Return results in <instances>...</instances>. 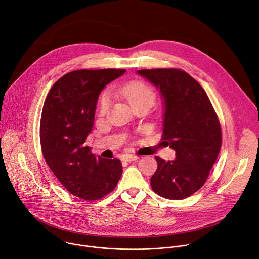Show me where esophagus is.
Segmentation results:
<instances>
[{
  "mask_svg": "<svg viewBox=\"0 0 259 259\" xmlns=\"http://www.w3.org/2000/svg\"><path fill=\"white\" fill-rule=\"evenodd\" d=\"M138 159L137 156H133V155H125L123 157V160L126 161V162H133V161H136Z\"/></svg>",
  "mask_w": 259,
  "mask_h": 259,
  "instance_id": "1",
  "label": "esophagus"
}]
</instances>
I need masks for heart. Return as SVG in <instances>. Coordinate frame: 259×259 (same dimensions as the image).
Instances as JSON below:
<instances>
[{
  "label": "heart",
  "instance_id": "1",
  "mask_svg": "<svg viewBox=\"0 0 259 259\" xmlns=\"http://www.w3.org/2000/svg\"><path fill=\"white\" fill-rule=\"evenodd\" d=\"M116 91L125 97L133 107L140 104L153 105L156 100V93L154 89L142 81H134L122 86H119ZM112 103V95L108 91H104L99 98V113L105 115Z\"/></svg>",
  "mask_w": 259,
  "mask_h": 259
}]
</instances>
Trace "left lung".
<instances>
[{"label": "left lung", "mask_w": 259, "mask_h": 259, "mask_svg": "<svg viewBox=\"0 0 259 259\" xmlns=\"http://www.w3.org/2000/svg\"><path fill=\"white\" fill-rule=\"evenodd\" d=\"M163 97V137L176 153L174 161L156 157L153 191L169 200H183L206 182L221 147V128L202 86L176 68L137 70Z\"/></svg>", "instance_id": "obj_1"}]
</instances>
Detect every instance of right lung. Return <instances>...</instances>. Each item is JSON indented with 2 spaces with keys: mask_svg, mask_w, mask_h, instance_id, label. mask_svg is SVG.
I'll use <instances>...</instances> for the list:
<instances>
[{
  "mask_svg": "<svg viewBox=\"0 0 259 259\" xmlns=\"http://www.w3.org/2000/svg\"><path fill=\"white\" fill-rule=\"evenodd\" d=\"M126 69H79L50 89L42 110L40 139L44 159L73 196L96 201L113 192L123 169L119 159L96 158L85 144L92 131L101 90Z\"/></svg>",
  "mask_w": 259,
  "mask_h": 259,
  "instance_id": "add662e5",
  "label": "right lung"
}]
</instances>
